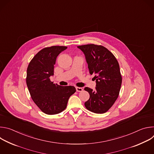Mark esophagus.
<instances>
[{"mask_svg":"<svg viewBox=\"0 0 154 154\" xmlns=\"http://www.w3.org/2000/svg\"><path fill=\"white\" fill-rule=\"evenodd\" d=\"M76 91L77 92H82L83 91V88L80 87H76Z\"/></svg>","mask_w":154,"mask_h":154,"instance_id":"esophagus-1","label":"esophagus"}]
</instances>
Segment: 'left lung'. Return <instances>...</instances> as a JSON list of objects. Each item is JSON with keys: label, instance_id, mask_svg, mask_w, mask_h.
I'll return each instance as SVG.
<instances>
[{"label": "left lung", "instance_id": "8db88e82", "mask_svg": "<svg viewBox=\"0 0 154 154\" xmlns=\"http://www.w3.org/2000/svg\"><path fill=\"white\" fill-rule=\"evenodd\" d=\"M77 48L84 53L90 73L94 75L96 82L94 91L85 88L90 94L85 106L93 113H104L112 106L119 94L122 76L119 63L114 55L102 46L91 44Z\"/></svg>", "mask_w": 154, "mask_h": 154}]
</instances>
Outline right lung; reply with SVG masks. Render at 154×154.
Segmentation results:
<instances>
[{"instance_id":"obj_1","label":"right lung","mask_w":154,"mask_h":154,"mask_svg":"<svg viewBox=\"0 0 154 154\" xmlns=\"http://www.w3.org/2000/svg\"><path fill=\"white\" fill-rule=\"evenodd\" d=\"M66 46H51L39 51L30 61L27 69L26 83L31 97L41 110L47 115H55L67 106L69 98L75 91L73 86H62L54 83V75L58 55Z\"/></svg>"}]
</instances>
